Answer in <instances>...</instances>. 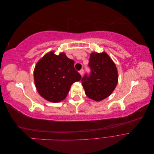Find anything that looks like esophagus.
I'll use <instances>...</instances> for the list:
<instances>
[{
    "label": "esophagus",
    "mask_w": 154,
    "mask_h": 154,
    "mask_svg": "<svg viewBox=\"0 0 154 154\" xmlns=\"http://www.w3.org/2000/svg\"><path fill=\"white\" fill-rule=\"evenodd\" d=\"M79 73L80 74V75L82 76L83 75V69H81L80 71H79Z\"/></svg>",
    "instance_id": "34e87169"
}]
</instances>
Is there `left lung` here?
<instances>
[{
	"instance_id": "left-lung-1",
	"label": "left lung",
	"mask_w": 154,
	"mask_h": 154,
	"mask_svg": "<svg viewBox=\"0 0 154 154\" xmlns=\"http://www.w3.org/2000/svg\"><path fill=\"white\" fill-rule=\"evenodd\" d=\"M88 66L91 69L90 76L82 78V86L87 96L100 101L109 97L118 84V72L115 63L105 52H92Z\"/></svg>"
}]
</instances>
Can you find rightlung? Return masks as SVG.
I'll return each mask as SVG.
<instances>
[{
    "instance_id": "right-lung-1",
    "label": "right lung",
    "mask_w": 154,
    "mask_h": 154,
    "mask_svg": "<svg viewBox=\"0 0 154 154\" xmlns=\"http://www.w3.org/2000/svg\"><path fill=\"white\" fill-rule=\"evenodd\" d=\"M74 64V60L68 58L63 52L57 55L52 51L41 58L33 72L35 84L39 94L53 103L66 98L72 83L82 78Z\"/></svg>"
}]
</instances>
